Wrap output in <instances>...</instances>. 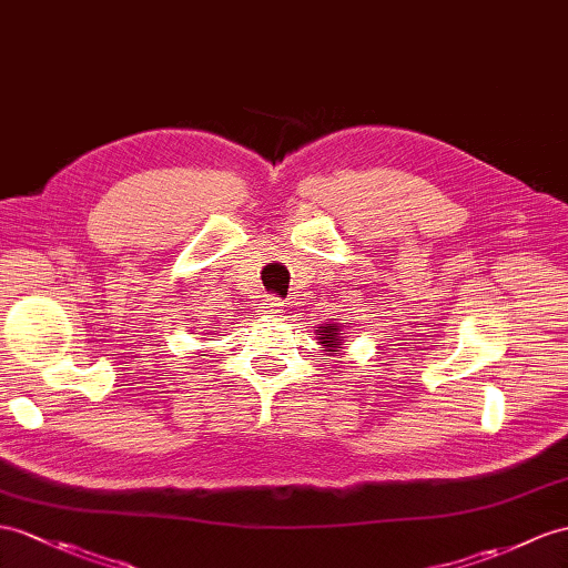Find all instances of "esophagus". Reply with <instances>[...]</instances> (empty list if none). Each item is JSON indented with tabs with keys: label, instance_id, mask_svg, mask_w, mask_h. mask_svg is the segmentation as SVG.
I'll return each mask as SVG.
<instances>
[{
	"label": "esophagus",
	"instance_id": "1",
	"mask_svg": "<svg viewBox=\"0 0 568 568\" xmlns=\"http://www.w3.org/2000/svg\"><path fill=\"white\" fill-rule=\"evenodd\" d=\"M262 313L265 315H280L282 313V301L276 296H267L262 301Z\"/></svg>",
	"mask_w": 568,
	"mask_h": 568
}]
</instances>
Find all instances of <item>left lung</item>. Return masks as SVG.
Wrapping results in <instances>:
<instances>
[{
	"instance_id": "left-lung-1",
	"label": "left lung",
	"mask_w": 568,
	"mask_h": 568,
	"mask_svg": "<svg viewBox=\"0 0 568 568\" xmlns=\"http://www.w3.org/2000/svg\"><path fill=\"white\" fill-rule=\"evenodd\" d=\"M323 337H321V344L323 347H329V352H339L342 347H337V335H339V327L337 325H325L321 327Z\"/></svg>"
}]
</instances>
